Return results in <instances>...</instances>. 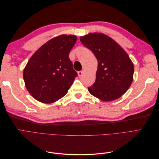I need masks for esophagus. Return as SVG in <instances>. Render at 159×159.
<instances>
[{
  "instance_id": "esophagus-1",
  "label": "esophagus",
  "mask_w": 159,
  "mask_h": 159,
  "mask_svg": "<svg viewBox=\"0 0 159 159\" xmlns=\"http://www.w3.org/2000/svg\"><path fill=\"white\" fill-rule=\"evenodd\" d=\"M78 74L79 77H81V75H83V74H84V71H80L78 72Z\"/></svg>"
}]
</instances>
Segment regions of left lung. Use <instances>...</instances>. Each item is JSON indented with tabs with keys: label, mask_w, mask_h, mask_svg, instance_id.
<instances>
[{
	"label": "left lung",
	"mask_w": 159,
	"mask_h": 159,
	"mask_svg": "<svg viewBox=\"0 0 159 159\" xmlns=\"http://www.w3.org/2000/svg\"><path fill=\"white\" fill-rule=\"evenodd\" d=\"M80 41L92 52L98 61L95 83L89 93L104 102L119 98L133 80L134 66L129 55L111 38L102 33H89Z\"/></svg>",
	"instance_id": "left-lung-1"
}]
</instances>
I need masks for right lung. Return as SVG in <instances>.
I'll return each mask as SVG.
<instances>
[{
    "label": "right lung",
    "instance_id": "right-lung-1",
    "mask_svg": "<svg viewBox=\"0 0 159 159\" xmlns=\"http://www.w3.org/2000/svg\"><path fill=\"white\" fill-rule=\"evenodd\" d=\"M76 40L74 35L55 37L28 60L23 78L28 91L38 102L54 103L68 93L78 75L69 57Z\"/></svg>",
    "mask_w": 159,
    "mask_h": 159
}]
</instances>
